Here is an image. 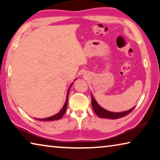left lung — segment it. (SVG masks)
Masks as SVG:
<instances>
[{"label":"left lung","instance_id":"1","mask_svg":"<svg viewBox=\"0 0 160 160\" xmlns=\"http://www.w3.org/2000/svg\"><path fill=\"white\" fill-rule=\"evenodd\" d=\"M92 105L94 112H95L96 114L99 117L104 118H107L109 119H116V118L123 117V116H125L127 114H128L130 112H131L135 108L134 107L133 108H132L131 109L126 111V112H121V113H113V112H108V111L104 109L101 107H99V105L97 104V102L95 101V99H94L92 94Z\"/></svg>","mask_w":160,"mask_h":160}]
</instances>
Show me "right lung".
Returning a JSON list of instances; mask_svg holds the SVG:
<instances>
[{
	"label": "right lung",
	"mask_w": 160,
	"mask_h": 160,
	"mask_svg": "<svg viewBox=\"0 0 160 160\" xmlns=\"http://www.w3.org/2000/svg\"><path fill=\"white\" fill-rule=\"evenodd\" d=\"M72 84L70 85V88L71 87ZM69 91V90H68ZM68 95H67V99L66 101V103H65L64 106L63 107V109H62L61 110V112H59L58 113H57V114H56L55 116H51V117H49V118H44V119H38V120L39 121H56V120H58V119H60L62 116H63L64 115L65 112H66V109H67V104H68ZM37 119V118H36Z\"/></svg>",
	"instance_id": "add662e5"
}]
</instances>
